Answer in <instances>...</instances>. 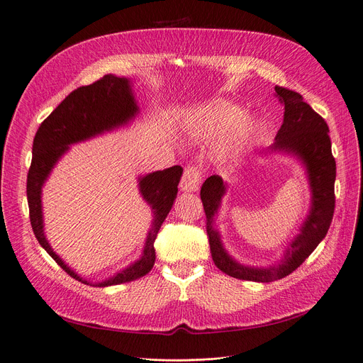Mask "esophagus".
Wrapping results in <instances>:
<instances>
[{"label":"esophagus","instance_id":"1","mask_svg":"<svg viewBox=\"0 0 363 363\" xmlns=\"http://www.w3.org/2000/svg\"><path fill=\"white\" fill-rule=\"evenodd\" d=\"M200 181H201V173H200L199 167L186 166L182 173V179H181L179 186L184 191H197Z\"/></svg>","mask_w":363,"mask_h":363}]
</instances>
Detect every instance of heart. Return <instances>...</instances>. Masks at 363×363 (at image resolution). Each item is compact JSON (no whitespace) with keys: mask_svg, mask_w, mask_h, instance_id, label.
<instances>
[{"mask_svg":"<svg viewBox=\"0 0 363 363\" xmlns=\"http://www.w3.org/2000/svg\"><path fill=\"white\" fill-rule=\"evenodd\" d=\"M240 114V106L228 101H215L203 109L200 125L208 133H224L233 125V128L230 130V144L239 145L252 136L258 128L257 118L245 116L239 119Z\"/></svg>","mask_w":363,"mask_h":363,"instance_id":"b5f03b06","label":"heart"}]
</instances>
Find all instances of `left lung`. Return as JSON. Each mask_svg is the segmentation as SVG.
I'll return each instance as SVG.
<instances>
[{"label":"left lung","mask_w":363,"mask_h":363,"mask_svg":"<svg viewBox=\"0 0 363 363\" xmlns=\"http://www.w3.org/2000/svg\"><path fill=\"white\" fill-rule=\"evenodd\" d=\"M277 96L285 104V116L276 136L273 150H285L299 155L307 167L311 186V211L291 247L285 259L269 269H250L235 262L228 257L219 240V233L212 227L220 197L225 193L223 178L218 175L204 181L200 199L206 213V233L212 259L218 269L235 279L269 283L289 276L301 265L311 252L318 247L333 223L335 209V159L330 151L329 128L322 116L304 102L299 93L286 87H274Z\"/></svg>","instance_id":"1"}]
</instances>
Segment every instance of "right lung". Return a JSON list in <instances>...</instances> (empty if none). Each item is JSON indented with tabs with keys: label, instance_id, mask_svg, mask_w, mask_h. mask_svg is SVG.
<instances>
[{
	"label": "right lung",
	"instance_id": "obj_1",
	"mask_svg": "<svg viewBox=\"0 0 363 363\" xmlns=\"http://www.w3.org/2000/svg\"><path fill=\"white\" fill-rule=\"evenodd\" d=\"M138 111L132 96L128 78L116 75H104L98 82L89 86H82L71 91L62 101L55 111L41 124L34 138L33 162L28 172L26 196L29 206V219L38 243L47 250L59 267H62L71 277L89 285L87 280L77 276L67 264H64L43 233L41 215V186L49 177L50 170L71 144L80 143L105 130H111L120 124L128 123ZM182 175L181 166H172L166 170L150 173L139 182L140 194L154 209V223L145 242L144 255L128 269L117 273L114 277L96 286H111L130 281L145 276L154 265L155 249L154 242L157 234L172 209L173 200L177 199L178 184Z\"/></svg>",
	"mask_w": 363,
	"mask_h": 363
}]
</instances>
